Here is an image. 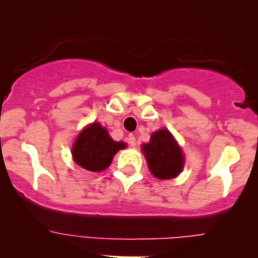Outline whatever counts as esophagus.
Here are the masks:
<instances>
[{
	"mask_svg": "<svg viewBox=\"0 0 258 258\" xmlns=\"http://www.w3.org/2000/svg\"><path fill=\"white\" fill-rule=\"evenodd\" d=\"M127 143H129V146H132V147H136L137 141L136 137H134L133 134H129V137H127Z\"/></svg>",
	"mask_w": 258,
	"mask_h": 258,
	"instance_id": "obj_1",
	"label": "esophagus"
}]
</instances>
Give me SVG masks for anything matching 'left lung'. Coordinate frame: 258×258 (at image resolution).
Wrapping results in <instances>:
<instances>
[{
    "label": "left lung",
    "instance_id": "obj_1",
    "mask_svg": "<svg viewBox=\"0 0 258 258\" xmlns=\"http://www.w3.org/2000/svg\"><path fill=\"white\" fill-rule=\"evenodd\" d=\"M142 151L150 170L156 178H174L183 169L182 150L168 129L152 133L150 142L142 145Z\"/></svg>",
    "mask_w": 258,
    "mask_h": 258
}]
</instances>
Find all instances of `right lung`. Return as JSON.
I'll list each match as a JSON object with an SVG mask.
<instances>
[{
	"instance_id": "1",
	"label": "right lung",
	"mask_w": 258,
	"mask_h": 258,
	"mask_svg": "<svg viewBox=\"0 0 258 258\" xmlns=\"http://www.w3.org/2000/svg\"><path fill=\"white\" fill-rule=\"evenodd\" d=\"M126 147V143L116 142L109 137L106 127L99 122H93L81 131L72 147L75 163L89 172H102L107 169L113 155Z\"/></svg>"
}]
</instances>
